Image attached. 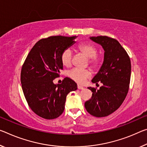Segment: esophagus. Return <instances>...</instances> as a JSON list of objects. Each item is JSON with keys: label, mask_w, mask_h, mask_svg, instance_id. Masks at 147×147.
I'll list each match as a JSON object with an SVG mask.
<instances>
[{"label": "esophagus", "mask_w": 147, "mask_h": 147, "mask_svg": "<svg viewBox=\"0 0 147 147\" xmlns=\"http://www.w3.org/2000/svg\"><path fill=\"white\" fill-rule=\"evenodd\" d=\"M77 88H78V89H79V90H82V89H84V87H83V86H80V85H78Z\"/></svg>", "instance_id": "esophagus-1"}]
</instances>
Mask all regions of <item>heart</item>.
Here are the masks:
<instances>
[{
	"label": "heart",
	"mask_w": 147,
	"mask_h": 147,
	"mask_svg": "<svg viewBox=\"0 0 147 147\" xmlns=\"http://www.w3.org/2000/svg\"><path fill=\"white\" fill-rule=\"evenodd\" d=\"M77 50L86 57H89V64L93 69H95L100 67L102 63V58L97 55V48L94 44L87 42L80 44L77 46ZM61 60L62 64L65 67H69L71 66L73 60V53L70 49H66L63 52ZM67 75L76 82L82 84L85 82L86 79L90 77L91 73L88 70H81L75 68L70 71Z\"/></svg>",
	"instance_id": "obj_1"
}]
</instances>
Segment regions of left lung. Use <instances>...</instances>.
I'll return each instance as SVG.
<instances>
[{
  "instance_id": "obj_1",
  "label": "left lung",
  "mask_w": 147,
  "mask_h": 147,
  "mask_svg": "<svg viewBox=\"0 0 147 147\" xmlns=\"http://www.w3.org/2000/svg\"><path fill=\"white\" fill-rule=\"evenodd\" d=\"M90 40L103 48L104 60L101 68L92 80L102 83L99 90L88 87L92 91L91 99L86 101L85 108L95 117L109 116L119 108L127 94L131 76L129 55L119 42L106 36L90 37Z\"/></svg>"
}]
</instances>
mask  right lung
<instances>
[{
    "instance_id": "obj_1",
    "label": "right lung",
    "mask_w": 147,
    "mask_h": 147,
    "mask_svg": "<svg viewBox=\"0 0 147 147\" xmlns=\"http://www.w3.org/2000/svg\"><path fill=\"white\" fill-rule=\"evenodd\" d=\"M74 36H52L34 44L23 65L21 82L25 99L31 110L47 120L63 113L67 94L77 90V84L65 78L61 84L53 80L63 69V52L75 43Z\"/></svg>"
}]
</instances>
